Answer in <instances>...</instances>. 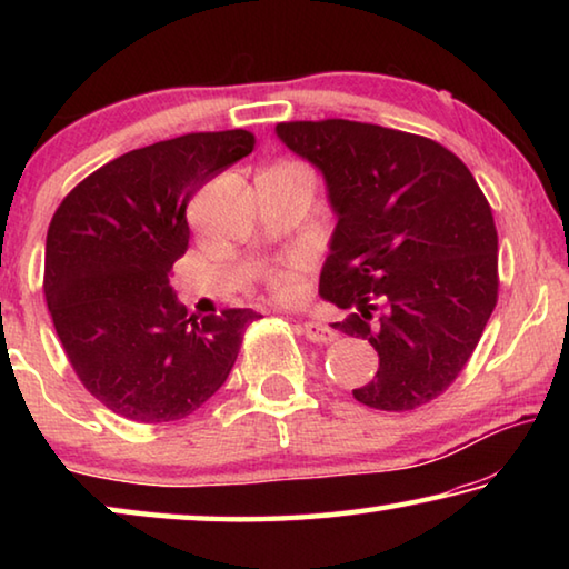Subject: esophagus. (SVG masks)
I'll return each instance as SVG.
<instances>
[{
  "label": "esophagus",
  "instance_id": "34e87169",
  "mask_svg": "<svg viewBox=\"0 0 569 569\" xmlns=\"http://www.w3.org/2000/svg\"><path fill=\"white\" fill-rule=\"evenodd\" d=\"M301 331L306 339L313 343H331L336 336H339L331 329V326H326L321 321H306V323H301Z\"/></svg>",
  "mask_w": 569,
  "mask_h": 569
}]
</instances>
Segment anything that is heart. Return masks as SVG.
<instances>
[{
  "label": "heart",
  "mask_w": 569,
  "mask_h": 569,
  "mask_svg": "<svg viewBox=\"0 0 569 569\" xmlns=\"http://www.w3.org/2000/svg\"><path fill=\"white\" fill-rule=\"evenodd\" d=\"M271 288L276 296L281 298H291L298 288V276H296V268H288V271H276L271 276Z\"/></svg>",
  "instance_id": "1"
}]
</instances>
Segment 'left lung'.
<instances>
[{"label":"left lung","mask_w":569,"mask_h":569,"mask_svg":"<svg viewBox=\"0 0 569 569\" xmlns=\"http://www.w3.org/2000/svg\"><path fill=\"white\" fill-rule=\"evenodd\" d=\"M276 134L321 172L336 216L319 291L351 308L333 329L369 341L371 409L409 411L465 369L497 306V228L455 152L351 120L281 122Z\"/></svg>","instance_id":"obj_1"}]
</instances>
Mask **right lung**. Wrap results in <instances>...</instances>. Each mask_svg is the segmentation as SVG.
Listing matches in <instances>:
<instances>
[{"instance_id": "1", "label": "right lung", "mask_w": 569, "mask_h": 569, "mask_svg": "<svg viewBox=\"0 0 569 569\" xmlns=\"http://www.w3.org/2000/svg\"><path fill=\"white\" fill-rule=\"evenodd\" d=\"M248 130L190 132L84 178L47 230L44 298L67 359L124 419L178 421L223 387L253 308L188 316L170 286L190 198L253 152Z\"/></svg>"}]
</instances>
